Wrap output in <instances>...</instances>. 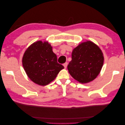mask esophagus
Here are the masks:
<instances>
[{
	"label": "esophagus",
	"instance_id": "esophagus-1",
	"mask_svg": "<svg viewBox=\"0 0 125 125\" xmlns=\"http://www.w3.org/2000/svg\"><path fill=\"white\" fill-rule=\"evenodd\" d=\"M63 66H64L65 68H66V67H67V62H65V63H64V64H63Z\"/></svg>",
	"mask_w": 125,
	"mask_h": 125
}]
</instances>
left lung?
Returning a JSON list of instances; mask_svg holds the SVG:
<instances>
[{
	"label": "left lung",
	"instance_id": "obj_1",
	"mask_svg": "<svg viewBox=\"0 0 125 125\" xmlns=\"http://www.w3.org/2000/svg\"><path fill=\"white\" fill-rule=\"evenodd\" d=\"M71 58L67 66L69 73L81 83H89L96 78L104 61L101 50L91 41L81 42L73 49Z\"/></svg>",
	"mask_w": 125,
	"mask_h": 125
}]
</instances>
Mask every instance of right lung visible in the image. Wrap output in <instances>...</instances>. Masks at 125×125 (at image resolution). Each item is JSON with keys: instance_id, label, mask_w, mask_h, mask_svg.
I'll list each match as a JSON object with an SVG mask.
<instances>
[{"instance_id": "obj_1", "label": "right lung", "mask_w": 125, "mask_h": 125, "mask_svg": "<svg viewBox=\"0 0 125 125\" xmlns=\"http://www.w3.org/2000/svg\"><path fill=\"white\" fill-rule=\"evenodd\" d=\"M22 64L29 78L40 86L50 83L64 68L57 62L52 47L45 41H37L30 45L23 55Z\"/></svg>"}]
</instances>
